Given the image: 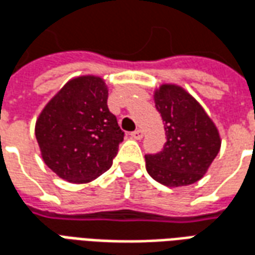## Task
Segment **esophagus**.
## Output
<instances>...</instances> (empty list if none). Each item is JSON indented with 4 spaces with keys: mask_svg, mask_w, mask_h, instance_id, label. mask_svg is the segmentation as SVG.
I'll list each match as a JSON object with an SVG mask.
<instances>
[{
    "mask_svg": "<svg viewBox=\"0 0 255 255\" xmlns=\"http://www.w3.org/2000/svg\"><path fill=\"white\" fill-rule=\"evenodd\" d=\"M131 136H132L133 139H136V140H140V139L143 138V131H142V129H136V131L131 132Z\"/></svg>",
    "mask_w": 255,
    "mask_h": 255,
    "instance_id": "34e87169",
    "label": "esophagus"
}]
</instances>
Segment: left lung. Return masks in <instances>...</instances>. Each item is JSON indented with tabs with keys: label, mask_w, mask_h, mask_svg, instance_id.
<instances>
[{
	"label": "left lung",
	"mask_w": 255,
	"mask_h": 255,
	"mask_svg": "<svg viewBox=\"0 0 255 255\" xmlns=\"http://www.w3.org/2000/svg\"><path fill=\"white\" fill-rule=\"evenodd\" d=\"M166 142L157 154H146V169L166 187L201 180L221 147L220 132L202 105L182 86L161 84L154 90Z\"/></svg>",
	"instance_id": "8db88e82"
}]
</instances>
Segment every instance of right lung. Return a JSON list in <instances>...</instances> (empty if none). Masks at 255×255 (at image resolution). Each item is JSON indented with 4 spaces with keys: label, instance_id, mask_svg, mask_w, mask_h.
<instances>
[{
    "label": "right lung",
    "instance_id": "1",
    "mask_svg": "<svg viewBox=\"0 0 255 255\" xmlns=\"http://www.w3.org/2000/svg\"><path fill=\"white\" fill-rule=\"evenodd\" d=\"M35 136L45 164L69 183L93 182L112 166L123 132L101 76L68 80L42 109Z\"/></svg>",
    "mask_w": 255,
    "mask_h": 255
}]
</instances>
